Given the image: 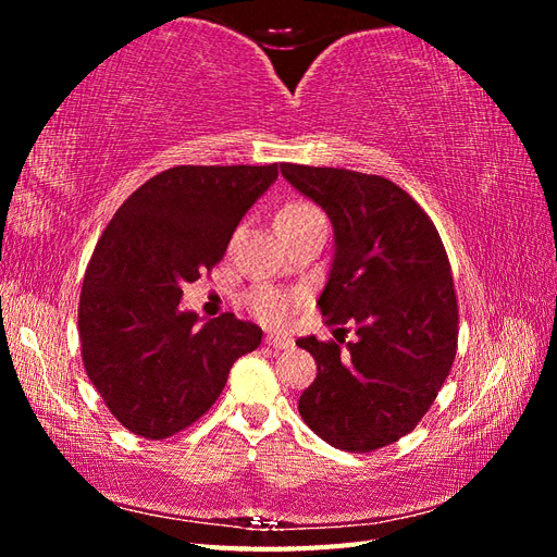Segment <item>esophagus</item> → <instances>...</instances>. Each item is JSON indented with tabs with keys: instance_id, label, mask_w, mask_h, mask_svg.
<instances>
[{
	"instance_id": "obj_1",
	"label": "esophagus",
	"mask_w": 557,
	"mask_h": 557,
	"mask_svg": "<svg viewBox=\"0 0 557 557\" xmlns=\"http://www.w3.org/2000/svg\"><path fill=\"white\" fill-rule=\"evenodd\" d=\"M265 345L272 349H289L294 347V339H289L287 335H265Z\"/></svg>"
}]
</instances>
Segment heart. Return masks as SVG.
<instances>
[{
  "label": "heart",
  "mask_w": 557,
  "mask_h": 557,
  "mask_svg": "<svg viewBox=\"0 0 557 557\" xmlns=\"http://www.w3.org/2000/svg\"><path fill=\"white\" fill-rule=\"evenodd\" d=\"M315 222H325V215L321 208L309 203V200H289V203L282 206L275 215V227L282 236L311 227ZM299 294L275 287H256L246 294V309L265 325L289 323L299 309Z\"/></svg>",
  "instance_id": "b5f03b06"
}]
</instances>
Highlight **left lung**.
Returning <instances> with one entry per match:
<instances>
[{"instance_id": "obj_1", "label": "left lung", "mask_w": 557, "mask_h": 557, "mask_svg": "<svg viewBox=\"0 0 557 557\" xmlns=\"http://www.w3.org/2000/svg\"><path fill=\"white\" fill-rule=\"evenodd\" d=\"M335 227V260L318 299L335 339L301 337L318 375L299 399L309 429L345 453H373L411 433L457 354L459 306L435 224L377 174L280 164ZM347 324L358 337L344 342Z\"/></svg>"}]
</instances>
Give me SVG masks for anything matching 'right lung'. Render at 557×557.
<instances>
[{
	"label": "right lung",
	"instance_id": "1",
	"mask_svg": "<svg viewBox=\"0 0 557 557\" xmlns=\"http://www.w3.org/2000/svg\"><path fill=\"white\" fill-rule=\"evenodd\" d=\"M275 164H180L114 212L78 301L81 357L126 431L164 441L215 405L230 369L263 330L222 313L206 325L180 309L182 285L215 268Z\"/></svg>",
	"mask_w": 557,
	"mask_h": 557
}]
</instances>
